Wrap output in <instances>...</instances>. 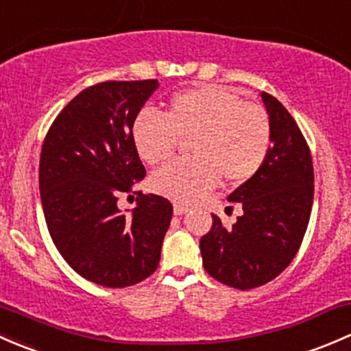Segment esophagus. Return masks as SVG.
Instances as JSON below:
<instances>
[{"label": "esophagus", "instance_id": "34e87169", "mask_svg": "<svg viewBox=\"0 0 351 351\" xmlns=\"http://www.w3.org/2000/svg\"><path fill=\"white\" fill-rule=\"evenodd\" d=\"M189 206H186V204H174V215H177V216H180V215H184V213H187L189 211Z\"/></svg>", "mask_w": 351, "mask_h": 351}]
</instances>
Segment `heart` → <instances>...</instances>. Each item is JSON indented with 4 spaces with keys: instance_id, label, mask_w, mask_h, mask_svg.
Masks as SVG:
<instances>
[{
    "instance_id": "obj_1",
    "label": "heart",
    "mask_w": 351,
    "mask_h": 351,
    "mask_svg": "<svg viewBox=\"0 0 351 351\" xmlns=\"http://www.w3.org/2000/svg\"><path fill=\"white\" fill-rule=\"evenodd\" d=\"M142 160L157 165L176 154L180 140H191L193 157L155 172L152 189L179 202L196 201L216 187L243 184L262 169L272 147L267 111L219 86H202L172 96L165 117L142 111L132 126Z\"/></svg>"
}]
</instances>
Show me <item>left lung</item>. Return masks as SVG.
<instances>
[{
    "instance_id": "1",
    "label": "left lung",
    "mask_w": 351,
    "mask_h": 351,
    "mask_svg": "<svg viewBox=\"0 0 351 351\" xmlns=\"http://www.w3.org/2000/svg\"><path fill=\"white\" fill-rule=\"evenodd\" d=\"M272 125V147L256 174L230 194L243 215L225 226L213 215L201 238L206 272L218 282L248 291L276 279L292 262L308 230L314 197L311 150L279 99L262 93Z\"/></svg>"
}]
</instances>
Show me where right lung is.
Wrapping results in <instances>:
<instances>
[{
    "mask_svg": "<svg viewBox=\"0 0 351 351\" xmlns=\"http://www.w3.org/2000/svg\"><path fill=\"white\" fill-rule=\"evenodd\" d=\"M157 88V79L91 86L57 114L43 140L38 184L47 228L69 265L104 287L150 277L171 226L165 197L135 191L132 215L116 204L147 176L132 126Z\"/></svg>",
    "mask_w": 351,
    "mask_h": 351,
    "instance_id": "add662e5",
    "label": "right lung"
}]
</instances>
